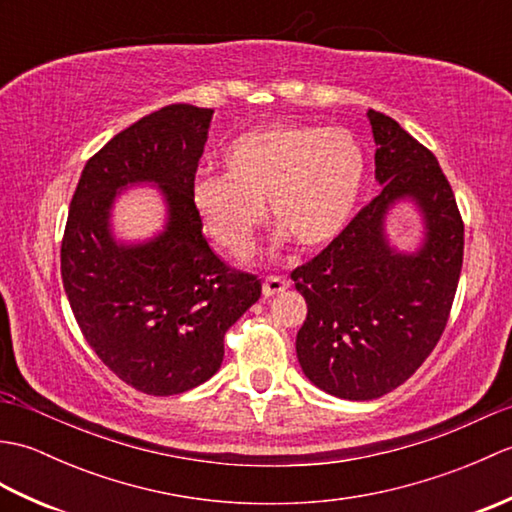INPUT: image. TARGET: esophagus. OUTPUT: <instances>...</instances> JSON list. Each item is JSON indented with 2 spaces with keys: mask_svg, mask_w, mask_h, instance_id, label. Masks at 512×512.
<instances>
[{
  "mask_svg": "<svg viewBox=\"0 0 512 512\" xmlns=\"http://www.w3.org/2000/svg\"><path fill=\"white\" fill-rule=\"evenodd\" d=\"M288 286H290V281L286 277H279V275L264 277V295L266 297L279 295V292H284Z\"/></svg>",
  "mask_w": 512,
  "mask_h": 512,
  "instance_id": "34e87169",
  "label": "esophagus"
}]
</instances>
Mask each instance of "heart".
<instances>
[{
  "mask_svg": "<svg viewBox=\"0 0 512 512\" xmlns=\"http://www.w3.org/2000/svg\"><path fill=\"white\" fill-rule=\"evenodd\" d=\"M226 176L200 173L191 202L204 231L233 257H246L264 222L301 246L332 242L350 224L365 182V151L350 129L273 125L233 140Z\"/></svg>",
  "mask_w": 512,
  "mask_h": 512,
  "instance_id": "b5f03b06",
  "label": "heart"
}]
</instances>
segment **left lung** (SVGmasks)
Masks as SVG:
<instances>
[{
    "label": "left lung",
    "instance_id": "8db88e82",
    "mask_svg": "<svg viewBox=\"0 0 512 512\" xmlns=\"http://www.w3.org/2000/svg\"><path fill=\"white\" fill-rule=\"evenodd\" d=\"M367 116L383 191L290 273L308 303L297 332L303 374L347 400L385 396L427 361L447 328L464 255V222L436 156L394 118ZM400 197L416 201L428 224L416 256L391 251L382 235L384 213Z\"/></svg>",
    "mask_w": 512,
    "mask_h": 512
}]
</instances>
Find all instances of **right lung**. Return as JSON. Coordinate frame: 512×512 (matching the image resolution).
I'll list each match as a JSON object with an SVG mask.
<instances>
[{
  "mask_svg": "<svg viewBox=\"0 0 512 512\" xmlns=\"http://www.w3.org/2000/svg\"><path fill=\"white\" fill-rule=\"evenodd\" d=\"M213 110L167 105L116 134L85 162L61 239V279L96 356L143 394L173 396L222 365L224 334L262 295L202 235L191 184ZM158 181L170 226L154 243L118 247L106 228L115 191Z\"/></svg>",
  "mask_w": 512,
  "mask_h": 512,
  "instance_id": "obj_1",
  "label": "right lung"
}]
</instances>
